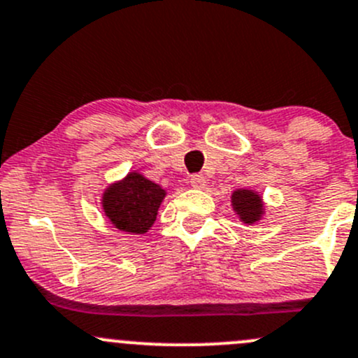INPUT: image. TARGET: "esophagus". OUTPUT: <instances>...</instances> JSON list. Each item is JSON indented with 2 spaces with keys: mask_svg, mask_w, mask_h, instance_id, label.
Wrapping results in <instances>:
<instances>
[{
  "mask_svg": "<svg viewBox=\"0 0 358 358\" xmlns=\"http://www.w3.org/2000/svg\"><path fill=\"white\" fill-rule=\"evenodd\" d=\"M190 185L194 187V189H206V178L202 175H192Z\"/></svg>",
  "mask_w": 358,
  "mask_h": 358,
  "instance_id": "1",
  "label": "esophagus"
}]
</instances>
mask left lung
Masks as SVG:
<instances>
[{
    "label": "left lung",
    "instance_id": "1",
    "mask_svg": "<svg viewBox=\"0 0 358 358\" xmlns=\"http://www.w3.org/2000/svg\"><path fill=\"white\" fill-rule=\"evenodd\" d=\"M231 208L233 213L238 216L245 227L255 224L264 217L266 206L264 199L259 192L252 189H236L231 194Z\"/></svg>",
    "mask_w": 358,
    "mask_h": 358
}]
</instances>
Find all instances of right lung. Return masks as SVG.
Listing matches in <instances>:
<instances>
[{"mask_svg":"<svg viewBox=\"0 0 358 358\" xmlns=\"http://www.w3.org/2000/svg\"><path fill=\"white\" fill-rule=\"evenodd\" d=\"M166 190L141 171H129L101 195L104 216L118 231L144 235L154 224Z\"/></svg>","mask_w":358,"mask_h":358,"instance_id":"add662e5","label":"right lung"}]
</instances>
